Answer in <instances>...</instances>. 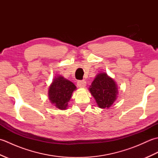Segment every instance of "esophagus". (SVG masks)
<instances>
[{
	"mask_svg": "<svg viewBox=\"0 0 158 158\" xmlns=\"http://www.w3.org/2000/svg\"><path fill=\"white\" fill-rule=\"evenodd\" d=\"M77 85H78L79 88H85L86 85V82L85 80H81V81H78V82H77Z\"/></svg>",
	"mask_w": 158,
	"mask_h": 158,
	"instance_id": "esophagus-1",
	"label": "esophagus"
}]
</instances>
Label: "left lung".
I'll use <instances>...</instances> for the list:
<instances>
[{"mask_svg":"<svg viewBox=\"0 0 158 158\" xmlns=\"http://www.w3.org/2000/svg\"><path fill=\"white\" fill-rule=\"evenodd\" d=\"M89 90L101 109H109L116 100L118 94L116 83L105 73L96 75Z\"/></svg>","mask_w":158,"mask_h":158,"instance_id":"8db88e82","label":"left lung"}]
</instances>
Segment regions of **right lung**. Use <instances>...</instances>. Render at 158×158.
<instances>
[{"label": "right lung", "mask_w": 158, "mask_h": 158, "mask_svg": "<svg viewBox=\"0 0 158 158\" xmlns=\"http://www.w3.org/2000/svg\"><path fill=\"white\" fill-rule=\"evenodd\" d=\"M76 86L61 75L56 77L48 90L49 99L52 104L60 110H66Z\"/></svg>", "instance_id": "1"}]
</instances>
